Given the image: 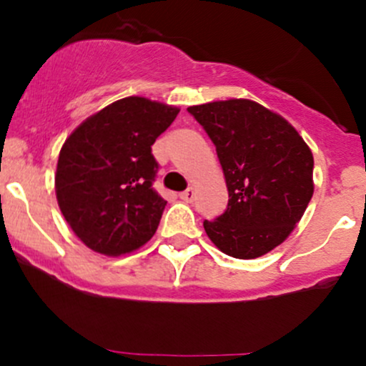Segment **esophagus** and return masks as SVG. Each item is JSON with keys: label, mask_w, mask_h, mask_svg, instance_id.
Returning a JSON list of instances; mask_svg holds the SVG:
<instances>
[{"label": "esophagus", "mask_w": 366, "mask_h": 366, "mask_svg": "<svg viewBox=\"0 0 366 366\" xmlns=\"http://www.w3.org/2000/svg\"><path fill=\"white\" fill-rule=\"evenodd\" d=\"M194 197H196V192L192 187H189L184 192H180V199L186 201V203H192V201H194Z\"/></svg>", "instance_id": "esophagus-1"}]
</instances>
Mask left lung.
Here are the masks:
<instances>
[{"label":"left lung","instance_id":"8db88e82","mask_svg":"<svg viewBox=\"0 0 366 366\" xmlns=\"http://www.w3.org/2000/svg\"><path fill=\"white\" fill-rule=\"evenodd\" d=\"M224 170L229 204L204 220L222 253L253 259L282 244L313 196V154L297 130L251 99L189 107Z\"/></svg>","mask_w":366,"mask_h":366}]
</instances>
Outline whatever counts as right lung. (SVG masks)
Listing matches in <instances>:
<instances>
[{
	"label": "right lung",
	"instance_id": "add662e5",
	"mask_svg": "<svg viewBox=\"0 0 366 366\" xmlns=\"http://www.w3.org/2000/svg\"><path fill=\"white\" fill-rule=\"evenodd\" d=\"M179 108L129 96L84 120L61 146L54 189L66 224L107 256L137 249L157 232L167 201L153 189L151 153Z\"/></svg>",
	"mask_w": 366,
	"mask_h": 366
}]
</instances>
